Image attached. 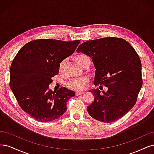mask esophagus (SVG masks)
Masks as SVG:
<instances>
[{
	"instance_id": "34e87169",
	"label": "esophagus",
	"mask_w": 154,
	"mask_h": 154,
	"mask_svg": "<svg viewBox=\"0 0 154 154\" xmlns=\"http://www.w3.org/2000/svg\"><path fill=\"white\" fill-rule=\"evenodd\" d=\"M83 91H76V96L81 95V94H83Z\"/></svg>"
}]
</instances>
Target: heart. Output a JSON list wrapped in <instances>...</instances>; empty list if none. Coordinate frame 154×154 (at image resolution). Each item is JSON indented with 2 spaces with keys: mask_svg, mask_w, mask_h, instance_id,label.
<instances>
[{
  "mask_svg": "<svg viewBox=\"0 0 154 154\" xmlns=\"http://www.w3.org/2000/svg\"><path fill=\"white\" fill-rule=\"evenodd\" d=\"M74 58V60L76 61V62L78 65H80L81 67H82L87 61H89L90 60L89 58H88L87 55L83 53L76 54ZM66 60H63L60 62L58 65L59 73L63 72L65 66H66ZM88 81H89V80H88V78L87 77H82L79 78L72 79V80H71L69 82H67V86L68 88H71V89L81 91L85 89Z\"/></svg>",
  "mask_w": 154,
  "mask_h": 154,
  "instance_id": "obj_1",
  "label": "heart"
}]
</instances>
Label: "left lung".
<instances>
[{
	"instance_id": "1",
	"label": "left lung",
	"mask_w": 154,
	"mask_h": 154,
	"mask_svg": "<svg viewBox=\"0 0 154 154\" xmlns=\"http://www.w3.org/2000/svg\"><path fill=\"white\" fill-rule=\"evenodd\" d=\"M76 51L92 58L96 69L94 85L108 87L103 94L99 88L90 91L94 100L87 106L88 113L104 123L122 118L136 104L143 85L141 62L136 51L127 41L112 36L87 41Z\"/></svg>"
}]
</instances>
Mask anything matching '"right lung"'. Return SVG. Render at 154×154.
<instances>
[{
  "instance_id": "add662e5",
  "label": "right lung",
  "mask_w": 154,
  "mask_h": 154,
  "mask_svg": "<svg viewBox=\"0 0 154 154\" xmlns=\"http://www.w3.org/2000/svg\"><path fill=\"white\" fill-rule=\"evenodd\" d=\"M80 41L37 39L27 43L14 58L10 87L25 112L40 122L59 118L67 110L74 91L62 87L48 90L51 78L58 74V65L72 54Z\"/></svg>"
}]
</instances>
